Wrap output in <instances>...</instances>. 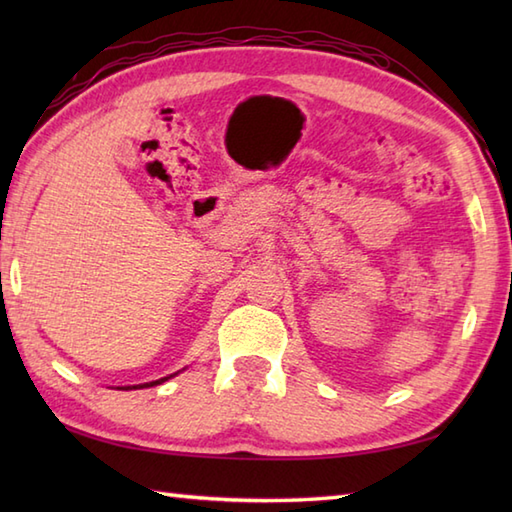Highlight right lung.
Instances as JSON below:
<instances>
[{
    "mask_svg": "<svg viewBox=\"0 0 512 512\" xmlns=\"http://www.w3.org/2000/svg\"><path fill=\"white\" fill-rule=\"evenodd\" d=\"M173 376H178V372H176V374H169V376H165V378L151 380V383H140V385H125V387H116V389H123V391H129V389H140V387H154V385H162V383H165V380H169V378H173Z\"/></svg>",
    "mask_w": 512,
    "mask_h": 512,
    "instance_id": "right-lung-1",
    "label": "right lung"
}]
</instances>
